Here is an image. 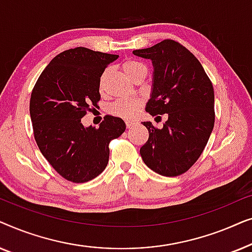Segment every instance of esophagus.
Here are the masks:
<instances>
[{"label":"esophagus","instance_id":"34e87169","mask_svg":"<svg viewBox=\"0 0 252 252\" xmlns=\"http://www.w3.org/2000/svg\"><path fill=\"white\" fill-rule=\"evenodd\" d=\"M134 125H135V123H134V122H130V120H127V122H126L127 128H130V127H133Z\"/></svg>","mask_w":252,"mask_h":252}]
</instances>
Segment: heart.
Returning a JSON list of instances; mask_svg holds the SVG:
<instances>
[{"label":"heart","mask_w":252,"mask_h":252,"mask_svg":"<svg viewBox=\"0 0 252 252\" xmlns=\"http://www.w3.org/2000/svg\"><path fill=\"white\" fill-rule=\"evenodd\" d=\"M123 71L125 72V74L128 77L130 80H133L134 78L137 77V75L141 73H147V66L144 65L142 62H139L136 60H127L123 63L122 65ZM104 78V75L102 77ZM141 105V102L139 99H118V101L113 102L111 105H110L109 111L112 113L113 116L122 117V118L125 119H130L133 118L134 116L136 115L137 110H139Z\"/></svg>","instance_id":"obj_1"}]
</instances>
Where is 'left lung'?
<instances>
[{
	"mask_svg": "<svg viewBox=\"0 0 252 252\" xmlns=\"http://www.w3.org/2000/svg\"><path fill=\"white\" fill-rule=\"evenodd\" d=\"M133 54L154 65L153 92L146 111L168 117L161 129L143 122L149 139L141 147V157L156 173L178 177L195 164L212 133V82L197 58L174 40H163Z\"/></svg>",
	"mask_w": 252,
	"mask_h": 252,
	"instance_id": "8db88e82",
	"label": "left lung"
}]
</instances>
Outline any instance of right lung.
<instances>
[{
    "label": "right lung",
    "mask_w": 252,
    "mask_h": 252,
    "mask_svg": "<svg viewBox=\"0 0 252 252\" xmlns=\"http://www.w3.org/2000/svg\"><path fill=\"white\" fill-rule=\"evenodd\" d=\"M118 55L84 47L65 50L47 65L30 101L34 139L44 158L64 179L82 184L97 177L109 161V143L125 132L122 118L105 116L98 128L81 118L97 108L99 81Z\"/></svg>",
    "instance_id": "1"
}]
</instances>
